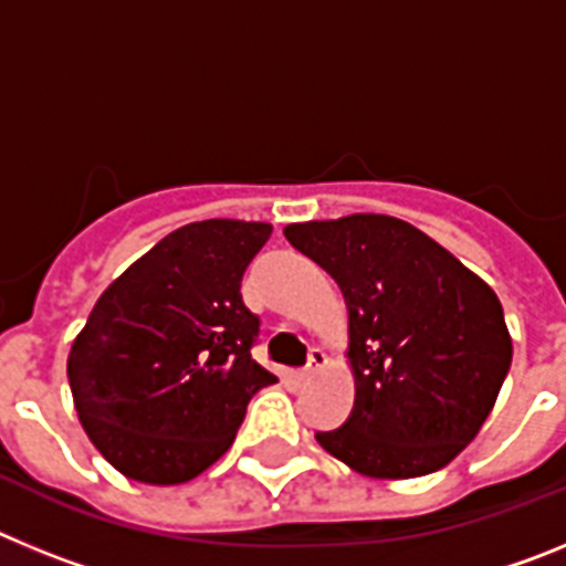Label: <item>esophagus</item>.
Returning <instances> with one entry per match:
<instances>
[{"label": "esophagus", "instance_id": "34e87169", "mask_svg": "<svg viewBox=\"0 0 566 566\" xmlns=\"http://www.w3.org/2000/svg\"><path fill=\"white\" fill-rule=\"evenodd\" d=\"M326 363H328L326 352H323V348H312V352H308L306 368L300 371V379H312L319 368H326Z\"/></svg>", "mask_w": 566, "mask_h": 566}]
</instances>
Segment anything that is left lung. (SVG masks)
I'll return each instance as SVG.
<instances>
[{
    "label": "left lung",
    "mask_w": 566,
    "mask_h": 566,
    "mask_svg": "<svg viewBox=\"0 0 566 566\" xmlns=\"http://www.w3.org/2000/svg\"><path fill=\"white\" fill-rule=\"evenodd\" d=\"M348 306L357 397L332 457L374 479L433 473L473 442L513 359L496 292L437 240L388 214L283 229Z\"/></svg>",
    "instance_id": "left-lung-1"
}]
</instances>
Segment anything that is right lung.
<instances>
[{"label":"right lung","mask_w":566,"mask_h":566,"mask_svg":"<svg viewBox=\"0 0 566 566\" xmlns=\"http://www.w3.org/2000/svg\"><path fill=\"white\" fill-rule=\"evenodd\" d=\"M269 223L212 218L158 240L87 317L67 357L78 419L127 479L189 482L229 451L247 405L277 382L252 348L240 280Z\"/></svg>","instance_id":"obj_1"}]
</instances>
